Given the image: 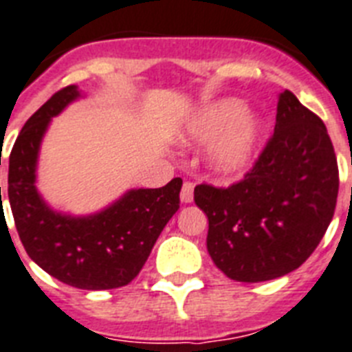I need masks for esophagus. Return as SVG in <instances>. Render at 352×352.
<instances>
[{"label":"esophagus","mask_w":352,"mask_h":352,"mask_svg":"<svg viewBox=\"0 0 352 352\" xmlns=\"http://www.w3.org/2000/svg\"><path fill=\"white\" fill-rule=\"evenodd\" d=\"M193 188H195V186L191 184V182H184V184H182V190H181V201L182 202H186V204H188V202L193 201Z\"/></svg>","instance_id":"esophagus-1"}]
</instances>
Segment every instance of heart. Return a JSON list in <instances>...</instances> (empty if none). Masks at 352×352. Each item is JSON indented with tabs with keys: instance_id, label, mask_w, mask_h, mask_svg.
<instances>
[{
	"instance_id": "obj_1",
	"label": "heart",
	"mask_w": 352,
	"mask_h": 352,
	"mask_svg": "<svg viewBox=\"0 0 352 352\" xmlns=\"http://www.w3.org/2000/svg\"><path fill=\"white\" fill-rule=\"evenodd\" d=\"M262 122L245 113L236 99H222L201 108L186 124L184 141L190 144H210L208 166L217 175L231 179L248 170L258 148Z\"/></svg>"
}]
</instances>
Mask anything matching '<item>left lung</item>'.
<instances>
[{
  "label": "left lung",
  "mask_w": 352,
  "mask_h": 352,
  "mask_svg": "<svg viewBox=\"0 0 352 352\" xmlns=\"http://www.w3.org/2000/svg\"><path fill=\"white\" fill-rule=\"evenodd\" d=\"M338 164L327 128L289 90L278 96L275 133L230 188L201 184L208 253L236 282H265L298 270L333 221Z\"/></svg>",
  "instance_id": "left-lung-1"
}]
</instances>
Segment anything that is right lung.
Masks as SVG:
<instances>
[{
	"label": "right lung",
	"mask_w": 352,
	"mask_h": 352,
	"mask_svg": "<svg viewBox=\"0 0 352 352\" xmlns=\"http://www.w3.org/2000/svg\"><path fill=\"white\" fill-rule=\"evenodd\" d=\"M79 97L76 85L63 88L25 122L8 157V202L23 248L41 270L77 289H116L139 275L179 210L182 179L155 190L126 191L92 215L52 210L36 188L39 148L52 117Z\"/></svg>",
	"instance_id": "right-lung-1"
}]
</instances>
